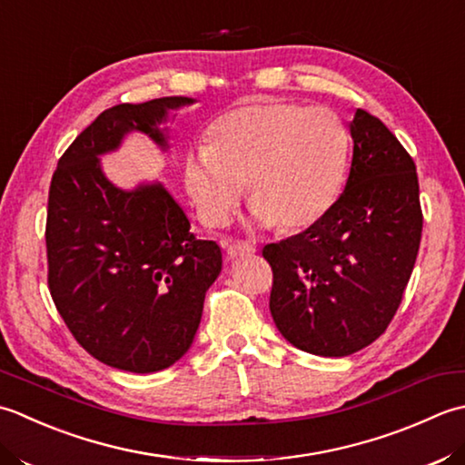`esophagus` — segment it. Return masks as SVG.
<instances>
[{
  "label": "esophagus",
  "instance_id": "esophagus-1",
  "mask_svg": "<svg viewBox=\"0 0 465 465\" xmlns=\"http://www.w3.org/2000/svg\"><path fill=\"white\" fill-rule=\"evenodd\" d=\"M254 251V244H251V242H241V241H236V242H231L229 244V254L231 257H244V254H252Z\"/></svg>",
  "mask_w": 465,
  "mask_h": 465
}]
</instances>
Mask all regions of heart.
Returning a JSON list of instances; mask_svg holds the SVG:
<instances>
[{"mask_svg":"<svg viewBox=\"0 0 465 465\" xmlns=\"http://www.w3.org/2000/svg\"><path fill=\"white\" fill-rule=\"evenodd\" d=\"M347 148L333 110L259 98L216 118L206 148L188 154L184 180L208 226L229 221L246 184L261 226L302 231L337 201Z\"/></svg>","mask_w":465,"mask_h":465,"instance_id":"b5f03b06","label":"heart"}]
</instances>
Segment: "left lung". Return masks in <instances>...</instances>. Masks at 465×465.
<instances>
[{
  "label": "left lung",
  "mask_w": 465,
  "mask_h": 465,
  "mask_svg": "<svg viewBox=\"0 0 465 465\" xmlns=\"http://www.w3.org/2000/svg\"><path fill=\"white\" fill-rule=\"evenodd\" d=\"M353 160L329 213L271 242V315L291 345L345 357L385 333L418 259L423 214L413 158L365 110L349 124Z\"/></svg>",
  "instance_id": "left-lung-1"
}]
</instances>
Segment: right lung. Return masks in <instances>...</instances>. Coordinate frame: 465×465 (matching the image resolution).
<instances>
[{
  "label": "right lung",
  "instance_id": "1",
  "mask_svg": "<svg viewBox=\"0 0 465 465\" xmlns=\"http://www.w3.org/2000/svg\"><path fill=\"white\" fill-rule=\"evenodd\" d=\"M194 100L156 98L104 110L58 160L47 196V287L74 339L110 367L154 373L193 345L204 295L223 269L221 246L198 241L163 184L122 191L100 154L138 130L166 148V110Z\"/></svg>",
  "mask_w": 465,
  "mask_h": 465
}]
</instances>
